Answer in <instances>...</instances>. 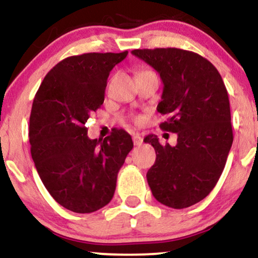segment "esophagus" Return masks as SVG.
<instances>
[{
	"instance_id": "obj_1",
	"label": "esophagus",
	"mask_w": 258,
	"mask_h": 258,
	"mask_svg": "<svg viewBox=\"0 0 258 258\" xmlns=\"http://www.w3.org/2000/svg\"><path fill=\"white\" fill-rule=\"evenodd\" d=\"M132 139H133V144L136 146H140L143 144V138L139 135H133Z\"/></svg>"
}]
</instances>
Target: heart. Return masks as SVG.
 I'll list each match as a JSON object with an SVG mask.
<instances>
[{
    "mask_svg": "<svg viewBox=\"0 0 258 258\" xmlns=\"http://www.w3.org/2000/svg\"><path fill=\"white\" fill-rule=\"evenodd\" d=\"M144 71H149V70H144ZM144 71H140V73H144Z\"/></svg>",
    "mask_w": 258,
    "mask_h": 258,
    "instance_id": "1",
    "label": "heart"
}]
</instances>
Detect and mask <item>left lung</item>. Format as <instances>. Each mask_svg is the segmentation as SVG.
Wrapping results in <instances>:
<instances>
[{"label":"left lung","instance_id":"1","mask_svg":"<svg viewBox=\"0 0 258 258\" xmlns=\"http://www.w3.org/2000/svg\"><path fill=\"white\" fill-rule=\"evenodd\" d=\"M132 54L159 74L163 87L159 127L177 133V144L144 139L156 151L146 174L156 200L181 210L201 201L216 187L232 146L230 101L219 71L200 54L181 48H143Z\"/></svg>","mask_w":258,"mask_h":258}]
</instances>
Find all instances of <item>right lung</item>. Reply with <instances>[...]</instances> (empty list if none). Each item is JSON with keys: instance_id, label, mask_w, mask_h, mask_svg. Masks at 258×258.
I'll return each mask as SVG.
<instances>
[{"instance_id": "1", "label": "right lung", "mask_w": 258, "mask_h": 258, "mask_svg": "<svg viewBox=\"0 0 258 258\" xmlns=\"http://www.w3.org/2000/svg\"><path fill=\"white\" fill-rule=\"evenodd\" d=\"M127 53L65 58L48 71L33 100L28 136L34 165L51 197L75 213H91L109 204L133 148L123 130L97 140L89 139L86 127L105 101L109 73Z\"/></svg>"}]
</instances>
